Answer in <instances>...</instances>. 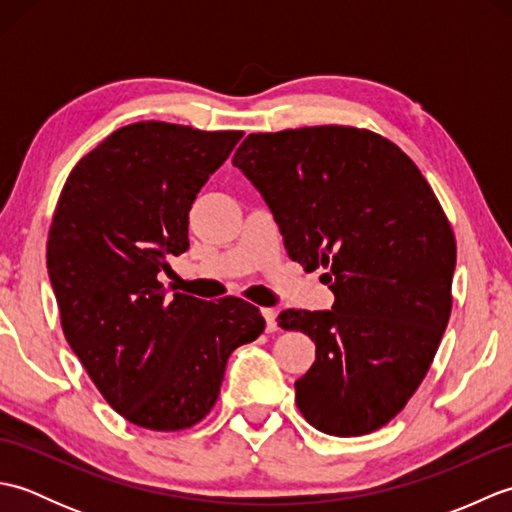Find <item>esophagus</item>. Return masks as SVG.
<instances>
[{"mask_svg": "<svg viewBox=\"0 0 512 512\" xmlns=\"http://www.w3.org/2000/svg\"><path fill=\"white\" fill-rule=\"evenodd\" d=\"M262 314H264V319H266V330L268 332H275L277 330V312L273 308H264Z\"/></svg>", "mask_w": 512, "mask_h": 512, "instance_id": "34e87169", "label": "esophagus"}]
</instances>
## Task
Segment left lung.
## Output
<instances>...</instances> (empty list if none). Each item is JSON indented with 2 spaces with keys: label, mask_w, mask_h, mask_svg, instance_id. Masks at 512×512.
<instances>
[{
  "label": "left lung",
  "mask_w": 512,
  "mask_h": 512,
  "mask_svg": "<svg viewBox=\"0 0 512 512\" xmlns=\"http://www.w3.org/2000/svg\"><path fill=\"white\" fill-rule=\"evenodd\" d=\"M233 165L264 195L292 262L323 266L332 310H284L317 358L297 407L330 436H365L416 394L451 317L455 237L413 160L369 129L250 134Z\"/></svg>",
  "instance_id": "8db88e82"
}]
</instances>
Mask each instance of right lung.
Returning <instances> with one entry per match:
<instances>
[{"mask_svg":"<svg viewBox=\"0 0 512 512\" xmlns=\"http://www.w3.org/2000/svg\"><path fill=\"white\" fill-rule=\"evenodd\" d=\"M244 132L143 121L116 129L63 184L48 233L61 328L96 389L151 431L198 424L226 361L255 341L259 308L226 297H167V255L189 248V211Z\"/></svg>","mask_w":512,"mask_h":512,"instance_id":"1","label":"right lung"}]
</instances>
